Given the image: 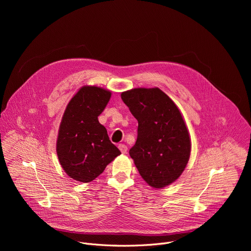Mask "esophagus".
<instances>
[{
	"label": "esophagus",
	"mask_w": 251,
	"mask_h": 251,
	"mask_svg": "<svg viewBox=\"0 0 251 251\" xmlns=\"http://www.w3.org/2000/svg\"><path fill=\"white\" fill-rule=\"evenodd\" d=\"M118 148H119V150L121 151L122 154H125V153L127 152V150H128L127 146L124 145V144H119V145H118Z\"/></svg>",
	"instance_id": "obj_1"
}]
</instances>
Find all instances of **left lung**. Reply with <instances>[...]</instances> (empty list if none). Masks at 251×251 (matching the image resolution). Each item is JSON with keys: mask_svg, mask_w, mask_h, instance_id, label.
<instances>
[{"mask_svg": "<svg viewBox=\"0 0 251 251\" xmlns=\"http://www.w3.org/2000/svg\"><path fill=\"white\" fill-rule=\"evenodd\" d=\"M138 121V135L129 154L141 176L161 189L180 176L191 154V141L180 110L159 88H134L121 94Z\"/></svg>", "mask_w": 251, "mask_h": 251, "instance_id": "1", "label": "left lung"}]
</instances>
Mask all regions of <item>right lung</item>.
<instances>
[{
  "instance_id": "right-lung-1",
  "label": "right lung",
  "mask_w": 251,
  "mask_h": 251,
  "mask_svg": "<svg viewBox=\"0 0 251 251\" xmlns=\"http://www.w3.org/2000/svg\"><path fill=\"white\" fill-rule=\"evenodd\" d=\"M110 97L108 90L84 86L69 101L64 111L56 153L65 173L75 181H93L121 154L98 121Z\"/></svg>"
}]
</instances>
